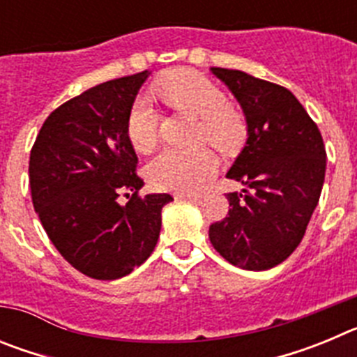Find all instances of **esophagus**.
<instances>
[{
    "label": "esophagus",
    "mask_w": 357,
    "mask_h": 357,
    "mask_svg": "<svg viewBox=\"0 0 357 357\" xmlns=\"http://www.w3.org/2000/svg\"><path fill=\"white\" fill-rule=\"evenodd\" d=\"M176 200H191V202H200L202 195H193V193H178L175 195Z\"/></svg>",
    "instance_id": "1"
}]
</instances>
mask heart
<instances>
[{
    "label": "heart",
    "instance_id": "1",
    "mask_svg": "<svg viewBox=\"0 0 357 357\" xmlns=\"http://www.w3.org/2000/svg\"><path fill=\"white\" fill-rule=\"evenodd\" d=\"M157 93L172 109L200 118V139L222 151L234 150L245 137L241 114L227 103V96L209 78L191 69L173 71L157 82ZM160 114L148 98L139 96L127 116V137L141 153H148L159 139ZM218 160L207 150L184 153L160 151L148 164L150 184L164 191L193 193L216 173Z\"/></svg>",
    "mask_w": 357,
    "mask_h": 357
}]
</instances>
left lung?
Listing matches in <instances>:
<instances>
[{"instance_id":"obj_1","label":"left lung","mask_w":357,"mask_h":357,"mask_svg":"<svg viewBox=\"0 0 357 357\" xmlns=\"http://www.w3.org/2000/svg\"><path fill=\"white\" fill-rule=\"evenodd\" d=\"M234 94L247 121V143L227 176L229 214L209 227L223 259L252 272L270 270L293 254L320 200L326 148L318 127L286 87L238 69L211 68Z\"/></svg>"}]
</instances>
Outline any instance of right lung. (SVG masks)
I'll return each mask as SVG.
<instances>
[{"label":"right lung","instance_id":"add662e5","mask_svg":"<svg viewBox=\"0 0 357 357\" xmlns=\"http://www.w3.org/2000/svg\"><path fill=\"white\" fill-rule=\"evenodd\" d=\"M148 77L116 78L71 98L48 116L31 148L33 209L62 257L91 279L114 280L141 266L173 200L137 195L144 182L135 175L127 116ZM123 190L132 193L127 204L117 200Z\"/></svg>","mask_w":357,"mask_h":357}]
</instances>
